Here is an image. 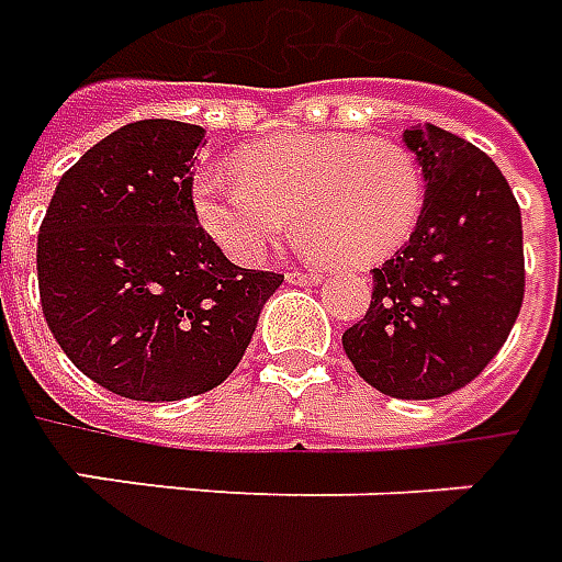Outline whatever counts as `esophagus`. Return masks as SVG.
I'll list each match as a JSON object with an SVG mask.
<instances>
[{"instance_id": "34e87169", "label": "esophagus", "mask_w": 562, "mask_h": 562, "mask_svg": "<svg viewBox=\"0 0 562 562\" xmlns=\"http://www.w3.org/2000/svg\"><path fill=\"white\" fill-rule=\"evenodd\" d=\"M323 281V276H316V272H286V284L293 286H314Z\"/></svg>"}]
</instances>
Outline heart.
Masks as SVG:
<instances>
[{
    "instance_id": "1",
    "label": "heart",
    "mask_w": 562,
    "mask_h": 562,
    "mask_svg": "<svg viewBox=\"0 0 562 562\" xmlns=\"http://www.w3.org/2000/svg\"><path fill=\"white\" fill-rule=\"evenodd\" d=\"M236 177H195L192 210L236 263H255L290 222L307 257L361 269L406 246L424 213V175L391 138L281 133L234 156Z\"/></svg>"
}]
</instances>
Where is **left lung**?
<instances>
[{"label": "left lung", "mask_w": 562, "mask_h": 562, "mask_svg": "<svg viewBox=\"0 0 562 562\" xmlns=\"http://www.w3.org/2000/svg\"><path fill=\"white\" fill-rule=\"evenodd\" d=\"M403 142L424 175V213L408 243L373 269L364 319L344 331L367 385L396 400L465 387L497 356L525 299L521 210L480 147L436 124Z\"/></svg>", "instance_id": "obj_1"}]
</instances>
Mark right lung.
I'll list each match as a JSON object with an SVG mask.
<instances>
[{
  "label": "right lung",
  "mask_w": 562,
  "mask_h": 562,
  "mask_svg": "<svg viewBox=\"0 0 562 562\" xmlns=\"http://www.w3.org/2000/svg\"><path fill=\"white\" fill-rule=\"evenodd\" d=\"M206 130L136 121L67 171L37 234L46 326L112 394L175 403L222 385L284 276L243 269L192 210Z\"/></svg>",
  "instance_id": "1"
}]
</instances>
